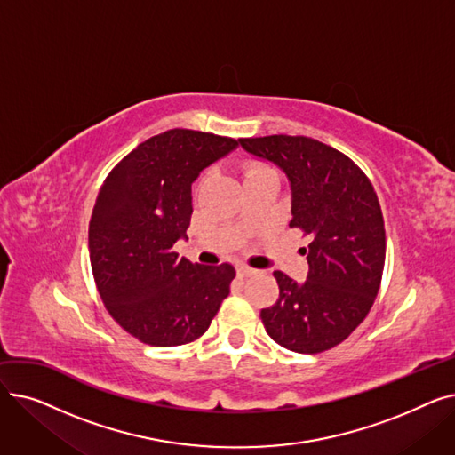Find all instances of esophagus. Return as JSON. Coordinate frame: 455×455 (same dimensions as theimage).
Returning a JSON list of instances; mask_svg holds the SVG:
<instances>
[{
  "label": "esophagus",
  "mask_w": 455,
  "mask_h": 455,
  "mask_svg": "<svg viewBox=\"0 0 455 455\" xmlns=\"http://www.w3.org/2000/svg\"><path fill=\"white\" fill-rule=\"evenodd\" d=\"M254 273H256V269H252V267H249V266H237V267H235L237 278H247V276H251V275H254Z\"/></svg>",
  "instance_id": "obj_1"
}]
</instances>
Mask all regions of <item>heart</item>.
<instances>
[{
  "label": "heart",
  "mask_w": 455,
  "mask_h": 455,
  "mask_svg": "<svg viewBox=\"0 0 455 455\" xmlns=\"http://www.w3.org/2000/svg\"><path fill=\"white\" fill-rule=\"evenodd\" d=\"M243 172V179L245 180H251L254 177H259V175H267V173H276L273 167L266 162H259V160H247L242 167Z\"/></svg>",
  "instance_id": "obj_1"
}]
</instances>
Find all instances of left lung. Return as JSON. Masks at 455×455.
Segmentation results:
<instances>
[{"instance_id":"1","label":"left lung","mask_w":455,"mask_h":455,"mask_svg":"<svg viewBox=\"0 0 455 455\" xmlns=\"http://www.w3.org/2000/svg\"><path fill=\"white\" fill-rule=\"evenodd\" d=\"M242 148L275 162L291 182V228L304 249L307 280L275 271L280 295L261 323L280 347L319 354L363 323L386 264L384 213L369 177L341 151L309 136L240 138Z\"/></svg>"}]
</instances>
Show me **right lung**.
Wrapping results in <instances>:
<instances>
[{
  "mask_svg": "<svg viewBox=\"0 0 455 455\" xmlns=\"http://www.w3.org/2000/svg\"><path fill=\"white\" fill-rule=\"evenodd\" d=\"M237 140L172 129L146 140L107 175L88 227L95 285L112 319L138 341H197L230 293V264L199 266L173 251L189 227L191 182Z\"/></svg>",
  "mask_w": 455,
  "mask_h": 455,
  "instance_id": "1",
  "label": "right lung"
}]
</instances>
